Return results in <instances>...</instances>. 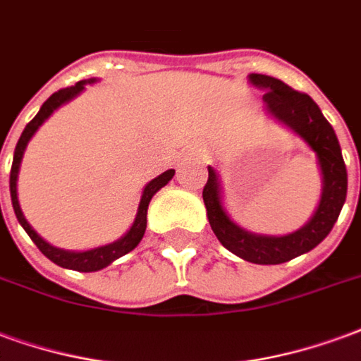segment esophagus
I'll list each match as a JSON object with an SVG mask.
<instances>
[{
    "instance_id": "1",
    "label": "esophagus",
    "mask_w": 361,
    "mask_h": 361,
    "mask_svg": "<svg viewBox=\"0 0 361 361\" xmlns=\"http://www.w3.org/2000/svg\"><path fill=\"white\" fill-rule=\"evenodd\" d=\"M196 149H198V148H196Z\"/></svg>"
}]
</instances>
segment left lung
Listing matches in <instances>:
<instances>
[{"mask_svg":"<svg viewBox=\"0 0 361 361\" xmlns=\"http://www.w3.org/2000/svg\"><path fill=\"white\" fill-rule=\"evenodd\" d=\"M250 82L265 92L264 102L267 111L290 126L294 133H298L317 154L323 175L319 207L312 221L296 233L286 236H262L242 231L228 219L227 212L221 206L219 183L212 167H207V183L202 196L212 231L228 252L252 264L277 265L314 250L331 233L346 200L348 177L335 130L312 97L267 75L254 73L250 75Z\"/></svg>","mask_w":361,"mask_h":361,"instance_id":"8db88e82","label":"left lung"}]
</instances>
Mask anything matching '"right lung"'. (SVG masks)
<instances>
[{"label":"right lung","mask_w":361,"mask_h":361,"mask_svg":"<svg viewBox=\"0 0 361 361\" xmlns=\"http://www.w3.org/2000/svg\"><path fill=\"white\" fill-rule=\"evenodd\" d=\"M92 82V80H90ZM84 84L86 80H80V82H76L75 86H67V88H61V90H57L55 94L47 97L44 105L40 107V111L38 115L34 117L26 128L20 134V138L17 142V148H15V155H13V165H11V177H9V188H11V202H13V209H15V215H17L18 223L23 225L28 236L32 238V242L40 248V252L47 259H51L54 264L61 265L65 269H75V271H84V273H90V271H99L107 267V265L115 262L117 257L125 256L128 254L130 250H134L138 246V242L142 240V236H144V231H146V213H148V204L152 196H154L155 192L163 188L165 184L169 183L173 175H175V171L169 169L161 173L159 177L154 178L152 183H148V186L144 188V194H142L140 200V206H138V215H136V219H134V225L130 227V231L126 233L123 238H119L117 242H113V244H107V246H99V248L88 250V252H67V250H59L54 248L51 244H47L44 238L36 235V231H34L30 225H28V221L25 219V215L20 212V206H18V200H17V175H18V165H20V159H23V154H25V148L28 140L32 138V134L38 130V126L44 123V121L51 115V113L59 107L65 102H69L76 94H80L84 90Z\"/></svg>","instance_id":"1"}]
</instances>
